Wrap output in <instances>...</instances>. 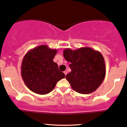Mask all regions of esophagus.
<instances>
[{
    "label": "esophagus",
    "mask_w": 127,
    "mask_h": 127,
    "mask_svg": "<svg viewBox=\"0 0 127 127\" xmlns=\"http://www.w3.org/2000/svg\"><path fill=\"white\" fill-rule=\"evenodd\" d=\"M64 74H65V76H66V75L67 74V71H66V70L64 71Z\"/></svg>",
    "instance_id": "esophagus-1"
}]
</instances>
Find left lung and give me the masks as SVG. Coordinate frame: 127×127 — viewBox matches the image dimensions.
<instances>
[{"label": "left lung", "mask_w": 127, "mask_h": 127, "mask_svg": "<svg viewBox=\"0 0 127 127\" xmlns=\"http://www.w3.org/2000/svg\"><path fill=\"white\" fill-rule=\"evenodd\" d=\"M63 53L65 60L71 63V71L66 74V79L72 89L84 95L96 91L105 76V64L101 53L90 47L66 48Z\"/></svg>", "instance_id": "1"}]
</instances>
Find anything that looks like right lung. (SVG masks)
Instances as JSON below:
<instances>
[{
	"mask_svg": "<svg viewBox=\"0 0 127 127\" xmlns=\"http://www.w3.org/2000/svg\"><path fill=\"white\" fill-rule=\"evenodd\" d=\"M57 50L42 45L28 51L23 58L21 75L24 83L32 92L47 95L65 75L53 62Z\"/></svg>",
	"mask_w": 127,
	"mask_h": 127,
	"instance_id": "add662e5",
	"label": "right lung"
}]
</instances>
